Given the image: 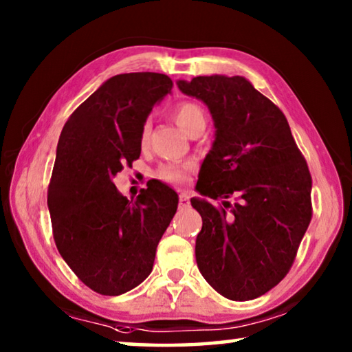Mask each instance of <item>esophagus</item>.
I'll return each mask as SVG.
<instances>
[{
    "label": "esophagus",
    "mask_w": 352,
    "mask_h": 352,
    "mask_svg": "<svg viewBox=\"0 0 352 352\" xmlns=\"http://www.w3.org/2000/svg\"><path fill=\"white\" fill-rule=\"evenodd\" d=\"M178 206H180V208H189V197L186 194H180V197H178Z\"/></svg>",
    "instance_id": "esophagus-1"
}]
</instances>
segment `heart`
Returning <instances> with one entry per match:
<instances>
[{"label": "heart", "instance_id": "obj_1", "mask_svg": "<svg viewBox=\"0 0 352 352\" xmlns=\"http://www.w3.org/2000/svg\"><path fill=\"white\" fill-rule=\"evenodd\" d=\"M174 117L178 126L182 128L183 131H186L188 135H191L196 130L200 128H205L206 125V116L202 106L194 103V102H182L175 106L174 109ZM148 122H146L142 126L141 138L142 141H147L148 138ZM196 169V164L188 163V164H164L161 166L156 175L161 180L169 182V183H183L188 178V175L194 172Z\"/></svg>", "mask_w": 352, "mask_h": 352}]
</instances>
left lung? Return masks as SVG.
<instances>
[{
    "mask_svg": "<svg viewBox=\"0 0 352 352\" xmlns=\"http://www.w3.org/2000/svg\"><path fill=\"white\" fill-rule=\"evenodd\" d=\"M178 87L208 106L216 126L197 191L221 204L191 199L202 216L197 266L224 298L255 299L296 258L311 221L309 166L287 117L246 78L197 76Z\"/></svg>",
    "mask_w": 352,
    "mask_h": 352,
    "instance_id": "1",
    "label": "left lung"
}]
</instances>
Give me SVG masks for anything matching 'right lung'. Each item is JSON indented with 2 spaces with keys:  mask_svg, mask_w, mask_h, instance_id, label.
<instances>
[{
  "mask_svg": "<svg viewBox=\"0 0 352 352\" xmlns=\"http://www.w3.org/2000/svg\"><path fill=\"white\" fill-rule=\"evenodd\" d=\"M172 86L153 72L116 75L60 133L48 185L53 238L70 270L98 294L119 296L146 280L177 211V194L164 183L150 180L130 202L113 182L139 158L147 116Z\"/></svg>",
  "mask_w": 352,
  "mask_h": 352,
  "instance_id": "add662e5",
  "label": "right lung"
}]
</instances>
